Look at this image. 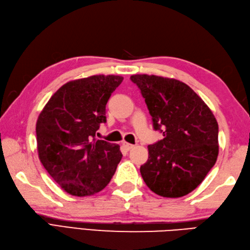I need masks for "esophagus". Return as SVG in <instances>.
<instances>
[{
    "label": "esophagus",
    "mask_w": 250,
    "mask_h": 250,
    "mask_svg": "<svg viewBox=\"0 0 250 250\" xmlns=\"http://www.w3.org/2000/svg\"><path fill=\"white\" fill-rule=\"evenodd\" d=\"M122 145H124V147H125L126 150H130V149H132V148L134 147V145H133V144L126 143V142H124V143H122Z\"/></svg>",
    "instance_id": "obj_1"
}]
</instances>
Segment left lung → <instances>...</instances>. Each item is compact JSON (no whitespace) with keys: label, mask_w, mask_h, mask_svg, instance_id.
<instances>
[{"label":"left lung","mask_w":250,"mask_h":250,"mask_svg":"<svg viewBox=\"0 0 250 250\" xmlns=\"http://www.w3.org/2000/svg\"><path fill=\"white\" fill-rule=\"evenodd\" d=\"M132 82L145 99L154 129L165 138L148 145V159L140 171L145 184L163 197L193 192L219 154L216 117L184 82L154 75H133Z\"/></svg>","instance_id":"obj_1"}]
</instances>
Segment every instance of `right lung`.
<instances>
[{"label": "right lung", "mask_w": 250, "mask_h": 250, "mask_svg": "<svg viewBox=\"0 0 250 250\" xmlns=\"http://www.w3.org/2000/svg\"><path fill=\"white\" fill-rule=\"evenodd\" d=\"M124 80L96 75L61 86L38 117L39 159L52 179L72 196H91L110 182L122 154L118 144L95 139L106 122V104Z\"/></svg>", "instance_id": "add662e5"}]
</instances>
